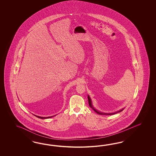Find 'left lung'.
Returning a JSON list of instances; mask_svg holds the SVG:
<instances>
[{
    "label": "left lung",
    "instance_id": "left-lung-1",
    "mask_svg": "<svg viewBox=\"0 0 156 156\" xmlns=\"http://www.w3.org/2000/svg\"><path fill=\"white\" fill-rule=\"evenodd\" d=\"M88 102H89V104L90 107H91L92 109H93L98 114H101V115H112V114L117 113H118V112H122L123 110V109H122V110L118 111V112H115V113H101V112H98L97 110H96L94 108V107H93V105H92V103H91V99H90V97H89V95H88Z\"/></svg>",
    "mask_w": 156,
    "mask_h": 156
}]
</instances>
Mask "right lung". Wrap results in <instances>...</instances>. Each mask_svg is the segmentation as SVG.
Listing matches in <instances>:
<instances>
[{"label":"right lung","mask_w":156,"mask_h":156,"mask_svg":"<svg viewBox=\"0 0 156 156\" xmlns=\"http://www.w3.org/2000/svg\"><path fill=\"white\" fill-rule=\"evenodd\" d=\"M35 116H36V117H38V118H41V119H46V118H51L52 117H53V116H51V117H39V116H38V115H35Z\"/></svg>","instance_id":"add662e5"}]
</instances>
